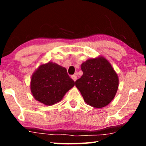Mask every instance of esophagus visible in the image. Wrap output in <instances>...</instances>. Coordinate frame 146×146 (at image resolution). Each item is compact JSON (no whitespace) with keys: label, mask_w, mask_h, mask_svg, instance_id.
Instances as JSON below:
<instances>
[{"label":"esophagus","mask_w":146,"mask_h":146,"mask_svg":"<svg viewBox=\"0 0 146 146\" xmlns=\"http://www.w3.org/2000/svg\"><path fill=\"white\" fill-rule=\"evenodd\" d=\"M71 78H72V79L74 81V82H76V80H77V76H76V75L72 76Z\"/></svg>","instance_id":"1"}]
</instances>
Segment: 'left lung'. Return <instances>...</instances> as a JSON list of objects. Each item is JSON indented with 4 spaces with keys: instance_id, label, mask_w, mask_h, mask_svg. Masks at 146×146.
<instances>
[{
    "instance_id": "obj_1",
    "label": "left lung",
    "mask_w": 146,
    "mask_h": 146,
    "mask_svg": "<svg viewBox=\"0 0 146 146\" xmlns=\"http://www.w3.org/2000/svg\"><path fill=\"white\" fill-rule=\"evenodd\" d=\"M83 75L76 81L86 104L95 108L106 106L115 97L119 86L117 73L102 56L90 58L81 64Z\"/></svg>"
}]
</instances>
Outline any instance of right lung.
Instances as JSON below:
<instances>
[{"label":"right lung","mask_w":146,"mask_h":146,"mask_svg":"<svg viewBox=\"0 0 146 146\" xmlns=\"http://www.w3.org/2000/svg\"><path fill=\"white\" fill-rule=\"evenodd\" d=\"M74 84L64 67L48 62L42 64L34 72L30 88L36 100L45 106H52L60 102Z\"/></svg>","instance_id":"add662e5"}]
</instances>
